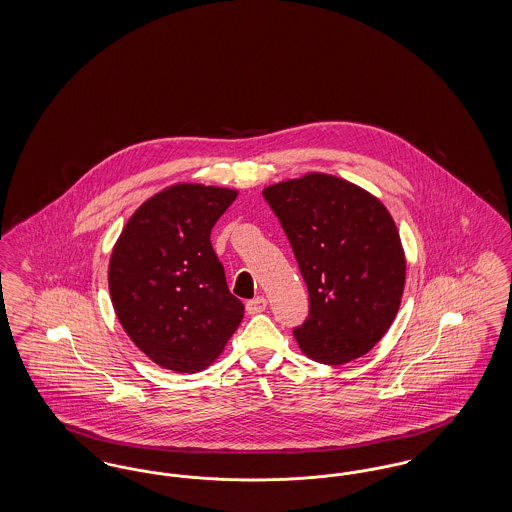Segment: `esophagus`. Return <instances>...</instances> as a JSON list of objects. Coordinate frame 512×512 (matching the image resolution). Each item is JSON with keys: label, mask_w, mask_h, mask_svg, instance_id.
<instances>
[{"label": "esophagus", "mask_w": 512, "mask_h": 512, "mask_svg": "<svg viewBox=\"0 0 512 512\" xmlns=\"http://www.w3.org/2000/svg\"><path fill=\"white\" fill-rule=\"evenodd\" d=\"M245 309L249 315H257V313H263L267 309V299L265 297H255V299H249L245 303Z\"/></svg>", "instance_id": "esophagus-1"}]
</instances>
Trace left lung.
I'll list each match as a JSON object with an SVG mask.
<instances>
[{
	"instance_id": "obj_1",
	"label": "left lung",
	"mask_w": 512,
	"mask_h": 512,
	"mask_svg": "<svg viewBox=\"0 0 512 512\" xmlns=\"http://www.w3.org/2000/svg\"><path fill=\"white\" fill-rule=\"evenodd\" d=\"M309 290V317L293 328L322 365L368 353L397 315L405 255L388 209L359 186L307 174L263 190Z\"/></svg>"
}]
</instances>
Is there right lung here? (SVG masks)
<instances>
[{"label": "right lung", "instance_id": "obj_1", "mask_svg": "<svg viewBox=\"0 0 512 512\" xmlns=\"http://www.w3.org/2000/svg\"><path fill=\"white\" fill-rule=\"evenodd\" d=\"M238 192L176 184L130 217L109 263V293L124 332L163 368L213 363L244 318L211 230Z\"/></svg>", "mask_w": 512, "mask_h": 512}]
</instances>
